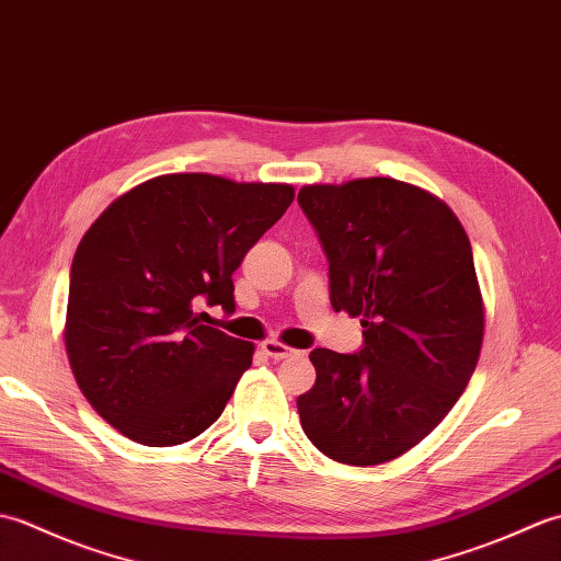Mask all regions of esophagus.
Instances as JSON below:
<instances>
[{"mask_svg":"<svg viewBox=\"0 0 561 561\" xmlns=\"http://www.w3.org/2000/svg\"><path fill=\"white\" fill-rule=\"evenodd\" d=\"M262 352H265L270 359H274V362H279V359H287V356H291L294 354V350L291 347H287V344H282V342H277V340H267V342H262Z\"/></svg>","mask_w":561,"mask_h":561,"instance_id":"34e87169","label":"esophagus"}]
</instances>
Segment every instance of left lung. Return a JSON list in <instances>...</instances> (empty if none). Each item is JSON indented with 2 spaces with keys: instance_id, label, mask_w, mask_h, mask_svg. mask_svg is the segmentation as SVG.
Masks as SVG:
<instances>
[{
  "instance_id": "8db88e82",
  "label": "left lung",
  "mask_w": 561,
  "mask_h": 561,
  "mask_svg": "<svg viewBox=\"0 0 561 561\" xmlns=\"http://www.w3.org/2000/svg\"><path fill=\"white\" fill-rule=\"evenodd\" d=\"M330 260V304L362 318L364 350H313L296 408L328 458L366 468L428 436L478 366L484 301L470 238L444 199L396 178L304 185Z\"/></svg>"
}]
</instances>
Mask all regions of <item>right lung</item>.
<instances>
[{"label": "right lung", "mask_w": 561, "mask_h": 561, "mask_svg": "<svg viewBox=\"0 0 561 561\" xmlns=\"http://www.w3.org/2000/svg\"><path fill=\"white\" fill-rule=\"evenodd\" d=\"M294 199L287 183L165 173L127 190L71 260L65 347L83 398L123 436L178 446L219 420L255 344L202 325Z\"/></svg>", "instance_id": "obj_1"}]
</instances>
